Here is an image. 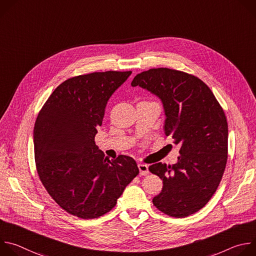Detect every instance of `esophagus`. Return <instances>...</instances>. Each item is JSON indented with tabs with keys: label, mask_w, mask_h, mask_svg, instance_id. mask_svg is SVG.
Instances as JSON below:
<instances>
[{
	"label": "esophagus",
	"mask_w": 256,
	"mask_h": 256,
	"mask_svg": "<svg viewBox=\"0 0 256 256\" xmlns=\"http://www.w3.org/2000/svg\"><path fill=\"white\" fill-rule=\"evenodd\" d=\"M138 170H140V175L146 176V175L149 174V167H148V165H146V164H138Z\"/></svg>",
	"instance_id": "esophagus-1"
}]
</instances>
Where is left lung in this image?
<instances>
[{
  "label": "left lung",
  "mask_w": 256,
  "mask_h": 256,
  "mask_svg": "<svg viewBox=\"0 0 256 256\" xmlns=\"http://www.w3.org/2000/svg\"><path fill=\"white\" fill-rule=\"evenodd\" d=\"M132 86L161 99L165 134L181 146L176 164L149 167L163 180L153 204L170 216H188L208 204L223 177L228 158L225 112L200 79L181 70L150 68L138 74Z\"/></svg>",
  "instance_id": "8db88e82"
}]
</instances>
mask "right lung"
Returning <instances> with one entry per match:
<instances>
[{
    "label": "right lung",
    "instance_id": "1",
    "mask_svg": "<svg viewBox=\"0 0 256 256\" xmlns=\"http://www.w3.org/2000/svg\"><path fill=\"white\" fill-rule=\"evenodd\" d=\"M130 74L107 70L70 78L56 88L36 118L40 179L52 200L78 218L88 220L112 210L138 174L132 157L109 160L94 140L108 99Z\"/></svg>",
    "mask_w": 256,
    "mask_h": 256
}]
</instances>
